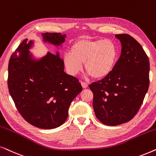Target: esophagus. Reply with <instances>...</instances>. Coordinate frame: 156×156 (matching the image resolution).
Wrapping results in <instances>:
<instances>
[{"instance_id": "obj_1", "label": "esophagus", "mask_w": 156, "mask_h": 156, "mask_svg": "<svg viewBox=\"0 0 156 156\" xmlns=\"http://www.w3.org/2000/svg\"><path fill=\"white\" fill-rule=\"evenodd\" d=\"M80 83H81V85H82V87L83 88H88V85L86 83H85V82H80Z\"/></svg>"}]
</instances>
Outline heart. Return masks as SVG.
Here are the masks:
<instances>
[{
    "label": "heart",
    "mask_w": 156,
    "mask_h": 156,
    "mask_svg": "<svg viewBox=\"0 0 156 156\" xmlns=\"http://www.w3.org/2000/svg\"><path fill=\"white\" fill-rule=\"evenodd\" d=\"M118 55V47L113 41L79 38L73 43L70 52L63 55V63L73 76L81 70L84 63L89 76L101 79L113 70Z\"/></svg>",
    "instance_id": "1"
}]
</instances>
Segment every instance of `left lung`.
Segmentation results:
<instances>
[{"label": "left lung", "instance_id": "8db88e82", "mask_svg": "<svg viewBox=\"0 0 156 156\" xmlns=\"http://www.w3.org/2000/svg\"><path fill=\"white\" fill-rule=\"evenodd\" d=\"M115 37L121 53L113 70L102 80L93 83V107L95 116L106 126L129 121L136 115L149 87L150 63L138 41L128 34Z\"/></svg>", "mask_w": 156, "mask_h": 156}]
</instances>
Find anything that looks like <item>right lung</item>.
Wrapping results in <instances>:
<instances>
[{
  "label": "right lung",
  "instance_id": "obj_1",
  "mask_svg": "<svg viewBox=\"0 0 156 156\" xmlns=\"http://www.w3.org/2000/svg\"><path fill=\"white\" fill-rule=\"evenodd\" d=\"M43 42L58 48L66 34L42 33ZM34 40L25 39L12 54L8 63V86L10 96L23 118L42 129L61 126L68 116L70 103L83 90L75 77L64 72L59 52L36 58L30 51Z\"/></svg>",
  "mask_w": 156,
  "mask_h": 156
}]
</instances>
